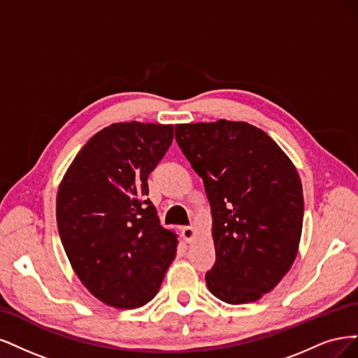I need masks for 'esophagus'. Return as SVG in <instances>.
<instances>
[{"mask_svg": "<svg viewBox=\"0 0 358 358\" xmlns=\"http://www.w3.org/2000/svg\"><path fill=\"white\" fill-rule=\"evenodd\" d=\"M182 238L186 242H190L194 238V227H192V226L182 227Z\"/></svg>", "mask_w": 358, "mask_h": 358, "instance_id": "esophagus-1", "label": "esophagus"}]
</instances>
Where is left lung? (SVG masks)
<instances>
[{"mask_svg":"<svg viewBox=\"0 0 358 358\" xmlns=\"http://www.w3.org/2000/svg\"><path fill=\"white\" fill-rule=\"evenodd\" d=\"M176 140L202 181L213 213L220 301L256 302L292 268L303 224V190L292 160L245 122L176 124Z\"/></svg>","mask_w":358,"mask_h":358,"instance_id":"1","label":"left lung"}]
</instances>
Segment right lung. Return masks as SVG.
Masks as SVG:
<instances>
[{"instance_id":"obj_1","label":"right lung","mask_w":358,"mask_h":358,"mask_svg":"<svg viewBox=\"0 0 358 358\" xmlns=\"http://www.w3.org/2000/svg\"><path fill=\"white\" fill-rule=\"evenodd\" d=\"M174 138V126L124 122L95 134L57 190L56 222L71 266L106 305L152 301L177 252L160 226L147 178Z\"/></svg>"}]
</instances>
